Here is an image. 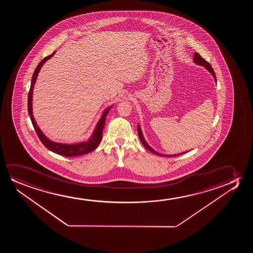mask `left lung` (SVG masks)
Returning a JSON list of instances; mask_svg holds the SVG:
<instances>
[{
  "mask_svg": "<svg viewBox=\"0 0 253 253\" xmlns=\"http://www.w3.org/2000/svg\"><path fill=\"white\" fill-rule=\"evenodd\" d=\"M194 62L196 63V64H198V65H201V66H203L207 68V69L210 72V73L212 74V76H213V78H214L215 81L217 82V80H216V76H215V73L214 71H213V69H212V67H211V65L209 64V62H208L206 59H203L202 57H201L198 52H195L194 53ZM137 131H138V135H139V138H140V140H141V142H142V144H143V146L145 147L146 149H148V150H149L150 152L154 153V154H156V155H157V156H163V155H161V154H159L158 152H156L154 149L150 147V146L146 142L145 140H144V137H143V135H142V130H141V128H140V127L137 126ZM183 153H180V154H178V155H173V156H180V155H182Z\"/></svg>",
  "mask_w": 253,
  "mask_h": 253,
  "instance_id": "1",
  "label": "left lung"
}]
</instances>
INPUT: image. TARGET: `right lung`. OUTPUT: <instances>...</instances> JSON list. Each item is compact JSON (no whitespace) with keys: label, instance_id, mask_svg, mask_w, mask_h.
I'll list each match as a JSON object with an SVG mask.
<instances>
[{"label":"right lung","instance_id":"right-lung-1","mask_svg":"<svg viewBox=\"0 0 253 253\" xmlns=\"http://www.w3.org/2000/svg\"><path fill=\"white\" fill-rule=\"evenodd\" d=\"M55 52H52L51 55L46 56L44 59H42L41 62L39 63L38 66L35 68V73L33 75L31 81V86H30V90L28 92V114L30 116L31 118L32 124L35 128V132L38 135L39 138L42 141L43 145L45 146V148H47L49 150H51L52 152L56 153L60 156H66V157H72V156H82L87 153L91 152L95 149H97V146L99 145L102 139V135H103V129L104 128V124H105V119L107 117L108 112L110 111V108L107 109L106 111H104V114L102 116L99 122L97 123V127L94 130L93 135H91L90 140L88 142H81V143H78V144H64V143H58V142H52L51 140H49L46 136H45L42 130L39 128L38 126L36 125L35 121V118L33 116V112H32V95H33V89H34V85H35V81L38 76L39 72L43 66V64L50 59Z\"/></svg>","mask_w":253,"mask_h":253}]
</instances>
